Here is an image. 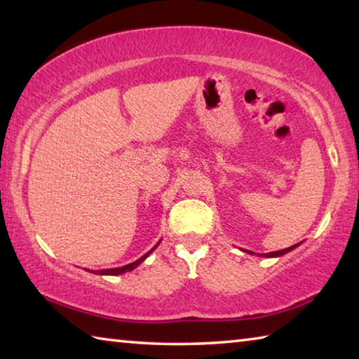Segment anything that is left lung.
<instances>
[{"mask_svg":"<svg viewBox=\"0 0 359 359\" xmlns=\"http://www.w3.org/2000/svg\"><path fill=\"white\" fill-rule=\"evenodd\" d=\"M301 244V242H299ZM299 244H294V245H291V247H288V248H283V250H278V252H271V253H261L259 257H263V258H277V257H282V255H285V253H288V252H291L293 250V248H296L297 245ZM247 253H250V255H253V252H250V250H247Z\"/></svg>","mask_w":359,"mask_h":359,"instance_id":"obj_1","label":"left lung"}]
</instances>
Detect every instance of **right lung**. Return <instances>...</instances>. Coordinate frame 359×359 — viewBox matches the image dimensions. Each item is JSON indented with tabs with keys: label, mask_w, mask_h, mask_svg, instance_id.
Instances as JSON below:
<instances>
[{
	"label": "right lung",
	"mask_w": 359,
	"mask_h": 359,
	"mask_svg": "<svg viewBox=\"0 0 359 359\" xmlns=\"http://www.w3.org/2000/svg\"><path fill=\"white\" fill-rule=\"evenodd\" d=\"M161 242V241H160ZM160 242H158V244L151 248V250H149L147 253L144 255V257H141L139 259H136L135 263H130V264H126V266H121V267H112V269H101V271H92V269H85V271H88V272H93V274H100V276H120V274H125V272H130V271H133V269H136V267L142 263V261L149 257V255L155 250V248L160 245Z\"/></svg>",
	"instance_id": "add662e5"
}]
</instances>
